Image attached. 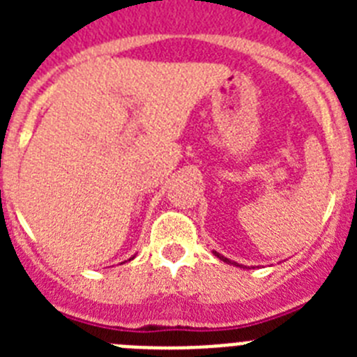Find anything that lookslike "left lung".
<instances>
[{"instance_id":"8db88e82","label":"left lung","mask_w":357,"mask_h":357,"mask_svg":"<svg viewBox=\"0 0 357 357\" xmlns=\"http://www.w3.org/2000/svg\"><path fill=\"white\" fill-rule=\"evenodd\" d=\"M214 255H216V257H218V259H220V261H223V263H227V264H234V266H239L238 263H234V261L227 259V257H223V255H222V254H218V252H214ZM243 268H245V266H243Z\"/></svg>"}]
</instances>
